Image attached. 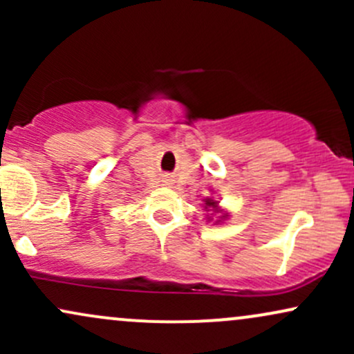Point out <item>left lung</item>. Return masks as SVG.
Wrapping results in <instances>:
<instances>
[{
    "mask_svg": "<svg viewBox=\"0 0 354 354\" xmlns=\"http://www.w3.org/2000/svg\"><path fill=\"white\" fill-rule=\"evenodd\" d=\"M209 208L218 209V201L211 200V198H206V200H205V209L209 211ZM226 216H228V214H223V218H226ZM208 219H209V218H208Z\"/></svg>",
    "mask_w": 354,
    "mask_h": 354,
    "instance_id": "8db88e82",
    "label": "left lung"
}]
</instances>
